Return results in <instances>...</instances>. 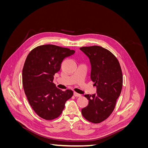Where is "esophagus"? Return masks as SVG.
<instances>
[{"label":"esophagus","instance_id":"1","mask_svg":"<svg viewBox=\"0 0 148 148\" xmlns=\"http://www.w3.org/2000/svg\"><path fill=\"white\" fill-rule=\"evenodd\" d=\"M73 95L75 96V97H79L81 96V95H79V94L76 92H73Z\"/></svg>","mask_w":148,"mask_h":148}]
</instances>
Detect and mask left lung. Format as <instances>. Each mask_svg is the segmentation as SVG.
Wrapping results in <instances>:
<instances>
[{"label":"left lung","instance_id":"obj_1","mask_svg":"<svg viewBox=\"0 0 148 148\" xmlns=\"http://www.w3.org/2000/svg\"><path fill=\"white\" fill-rule=\"evenodd\" d=\"M79 49L89 58L90 78L96 87V93L84 95L89 103L82 114L89 122L98 123L109 117L115 108L122 88V70L117 58L106 49L93 46Z\"/></svg>","mask_w":148,"mask_h":148}]
</instances>
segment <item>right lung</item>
<instances>
[{"mask_svg":"<svg viewBox=\"0 0 148 148\" xmlns=\"http://www.w3.org/2000/svg\"><path fill=\"white\" fill-rule=\"evenodd\" d=\"M75 51L51 44L40 46L26 57L22 71L25 95L32 109L45 120L54 119L61 114L65 102L73 91L60 90L53 83V75L60 69L62 62Z\"/></svg>","mask_w":148,"mask_h":148,"instance_id":"obj_1","label":"right lung"}]
</instances>
